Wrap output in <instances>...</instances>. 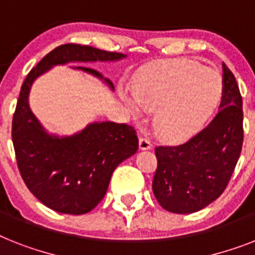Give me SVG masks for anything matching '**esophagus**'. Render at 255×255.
I'll return each mask as SVG.
<instances>
[{"instance_id": "esophagus-1", "label": "esophagus", "mask_w": 255, "mask_h": 255, "mask_svg": "<svg viewBox=\"0 0 255 255\" xmlns=\"http://www.w3.org/2000/svg\"><path fill=\"white\" fill-rule=\"evenodd\" d=\"M138 145H140V149H141V150H146V149L153 148L152 141L146 137H140V140H138Z\"/></svg>"}]
</instances>
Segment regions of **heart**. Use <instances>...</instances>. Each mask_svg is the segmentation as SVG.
Wrapping results in <instances>:
<instances>
[{
    "instance_id": "obj_1",
    "label": "heart",
    "mask_w": 255,
    "mask_h": 255,
    "mask_svg": "<svg viewBox=\"0 0 255 255\" xmlns=\"http://www.w3.org/2000/svg\"><path fill=\"white\" fill-rule=\"evenodd\" d=\"M134 97L124 95L133 118L154 109L153 126L162 140L186 141L214 115L223 98L224 84L217 70L187 59L152 64L137 74Z\"/></svg>"
}]
</instances>
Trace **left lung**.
Listing matches in <instances>:
<instances>
[{"instance_id":"obj_1","label":"left lung","mask_w":255,"mask_h":255,"mask_svg":"<svg viewBox=\"0 0 255 255\" xmlns=\"http://www.w3.org/2000/svg\"><path fill=\"white\" fill-rule=\"evenodd\" d=\"M220 111L207 127L179 145L156 146L153 194L174 214H192L224 192L244 142L242 97L235 74L223 64Z\"/></svg>"}]
</instances>
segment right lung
I'll return each instance as SVG.
<instances>
[{
	"instance_id": "obj_1",
	"label": "right lung",
	"mask_w": 255,
	"mask_h": 255,
	"mask_svg": "<svg viewBox=\"0 0 255 255\" xmlns=\"http://www.w3.org/2000/svg\"><path fill=\"white\" fill-rule=\"evenodd\" d=\"M122 57L123 53L90 45H59L30 70L20 88L11 128L16 165L27 188L44 206L60 214L84 215L98 206L115 167L137 152L138 138L132 126L114 122L93 123L70 137L49 136L28 107L31 85L56 64ZM78 69L102 77L92 68Z\"/></svg>"
}]
</instances>
